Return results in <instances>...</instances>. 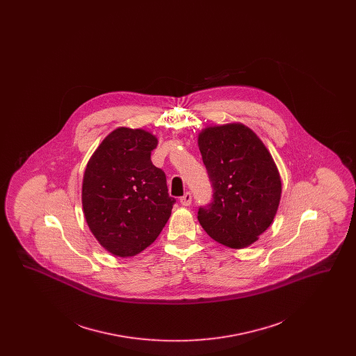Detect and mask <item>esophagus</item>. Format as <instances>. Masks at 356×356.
Here are the masks:
<instances>
[{"mask_svg":"<svg viewBox=\"0 0 356 356\" xmlns=\"http://www.w3.org/2000/svg\"><path fill=\"white\" fill-rule=\"evenodd\" d=\"M191 202H192V195L189 192H186L184 196L180 197V203H181V205H184V207L191 205Z\"/></svg>","mask_w":356,"mask_h":356,"instance_id":"esophagus-1","label":"esophagus"}]
</instances>
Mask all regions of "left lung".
<instances>
[{
    "mask_svg": "<svg viewBox=\"0 0 356 356\" xmlns=\"http://www.w3.org/2000/svg\"><path fill=\"white\" fill-rule=\"evenodd\" d=\"M213 186V202L200 208L204 231L225 247H250L277 212L282 180L271 153L241 122L205 127L197 138Z\"/></svg>",
    "mask_w": 356,
    "mask_h": 356,
    "instance_id": "left-lung-1",
    "label": "left lung"
}]
</instances>
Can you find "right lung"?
Listing matches in <instances>:
<instances>
[{"mask_svg": "<svg viewBox=\"0 0 356 356\" xmlns=\"http://www.w3.org/2000/svg\"><path fill=\"white\" fill-rule=\"evenodd\" d=\"M157 137L144 129L120 127L90 156L83 177L85 220L109 254L131 257L160 235L175 199L165 173L151 153Z\"/></svg>", "mask_w": 356, "mask_h": 356, "instance_id": "1", "label": "right lung"}]
</instances>
